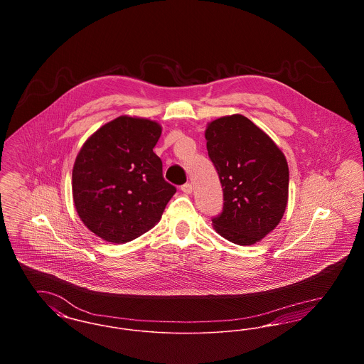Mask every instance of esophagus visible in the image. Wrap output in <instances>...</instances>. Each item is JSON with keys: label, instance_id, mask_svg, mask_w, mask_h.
<instances>
[{"label": "esophagus", "instance_id": "1", "mask_svg": "<svg viewBox=\"0 0 364 364\" xmlns=\"http://www.w3.org/2000/svg\"><path fill=\"white\" fill-rule=\"evenodd\" d=\"M181 191H183L184 193H191V192H192V184H191V183L183 184V186H181Z\"/></svg>", "mask_w": 364, "mask_h": 364}]
</instances>
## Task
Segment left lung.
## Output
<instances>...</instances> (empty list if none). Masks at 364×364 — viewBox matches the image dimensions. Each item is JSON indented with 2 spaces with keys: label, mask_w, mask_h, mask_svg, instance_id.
<instances>
[{
  "label": "left lung",
  "mask_w": 364,
  "mask_h": 364,
  "mask_svg": "<svg viewBox=\"0 0 364 364\" xmlns=\"http://www.w3.org/2000/svg\"><path fill=\"white\" fill-rule=\"evenodd\" d=\"M208 156L224 191L214 229L229 242L251 245L279 224L288 203L289 169L277 144L242 114L220 117L205 132Z\"/></svg>",
  "instance_id": "obj_1"
}]
</instances>
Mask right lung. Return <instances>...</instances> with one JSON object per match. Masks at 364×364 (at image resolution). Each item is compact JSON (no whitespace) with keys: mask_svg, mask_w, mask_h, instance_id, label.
<instances>
[{"mask_svg":"<svg viewBox=\"0 0 364 364\" xmlns=\"http://www.w3.org/2000/svg\"><path fill=\"white\" fill-rule=\"evenodd\" d=\"M161 132L158 122L120 116L80 149L72 171V195L80 220L98 237L131 242L161 220L176 192L153 151Z\"/></svg>","mask_w":364,"mask_h":364,"instance_id":"add662e5","label":"right lung"}]
</instances>
